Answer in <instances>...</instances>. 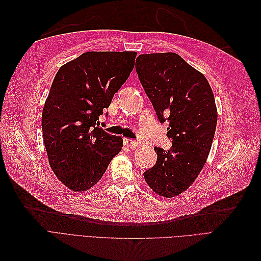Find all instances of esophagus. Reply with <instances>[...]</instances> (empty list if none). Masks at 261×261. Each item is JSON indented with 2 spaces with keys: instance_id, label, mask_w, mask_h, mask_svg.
Instances as JSON below:
<instances>
[{
  "instance_id": "esophagus-1",
  "label": "esophagus",
  "mask_w": 261,
  "mask_h": 261,
  "mask_svg": "<svg viewBox=\"0 0 261 261\" xmlns=\"http://www.w3.org/2000/svg\"><path fill=\"white\" fill-rule=\"evenodd\" d=\"M124 144H125L126 146H127L128 148H130V149H135V148L138 147V145H139L138 141L133 140V139H128V138H125V139H124Z\"/></svg>"
}]
</instances>
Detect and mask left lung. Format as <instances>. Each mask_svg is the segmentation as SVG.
<instances>
[{"label": "left lung", "instance_id": "1", "mask_svg": "<svg viewBox=\"0 0 261 261\" xmlns=\"http://www.w3.org/2000/svg\"><path fill=\"white\" fill-rule=\"evenodd\" d=\"M136 72L161 123L169 122L172 147H154L156 163L144 173L149 187L172 198L191 186L206 163L218 112L211 87L199 70L173 52L140 54Z\"/></svg>", "mask_w": 261, "mask_h": 261}]
</instances>
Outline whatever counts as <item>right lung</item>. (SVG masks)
<instances>
[{
	"label": "right lung",
	"mask_w": 261,
	"mask_h": 261,
	"mask_svg": "<svg viewBox=\"0 0 261 261\" xmlns=\"http://www.w3.org/2000/svg\"><path fill=\"white\" fill-rule=\"evenodd\" d=\"M137 53L85 52L60 67L42 110L49 164L61 183L86 192L103 176L123 138L99 127V117L129 77Z\"/></svg>",
	"instance_id": "add662e5"
}]
</instances>
